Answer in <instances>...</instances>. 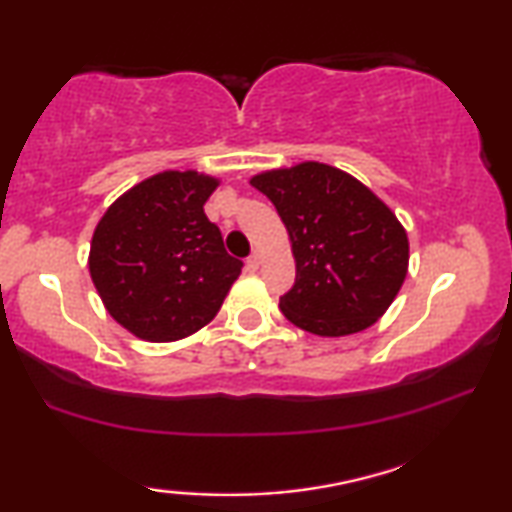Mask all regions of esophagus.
<instances>
[{"instance_id":"34e87169","label":"esophagus","mask_w":512,"mask_h":512,"mask_svg":"<svg viewBox=\"0 0 512 512\" xmlns=\"http://www.w3.org/2000/svg\"><path fill=\"white\" fill-rule=\"evenodd\" d=\"M258 268H261V254H258V251H254V254L247 258V270L249 272H256Z\"/></svg>"}]
</instances>
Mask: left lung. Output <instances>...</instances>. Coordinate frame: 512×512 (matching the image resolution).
I'll list each match as a JSON object with an SVG mask.
<instances>
[{
	"mask_svg": "<svg viewBox=\"0 0 512 512\" xmlns=\"http://www.w3.org/2000/svg\"><path fill=\"white\" fill-rule=\"evenodd\" d=\"M277 207L295 258V284L279 309L318 337L367 330L397 298L409 238L372 189L335 166L302 161L251 177Z\"/></svg>",
	"mask_w": 512,
	"mask_h": 512,
	"instance_id": "1",
	"label": "left lung"
}]
</instances>
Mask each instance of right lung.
<instances>
[{"mask_svg":"<svg viewBox=\"0 0 512 512\" xmlns=\"http://www.w3.org/2000/svg\"><path fill=\"white\" fill-rule=\"evenodd\" d=\"M217 177L164 170L138 182L94 228L90 274L103 307L145 342H177L217 316L242 261L203 205Z\"/></svg>","mask_w":512,"mask_h":512,"instance_id":"obj_1","label":"right lung"}]
</instances>
